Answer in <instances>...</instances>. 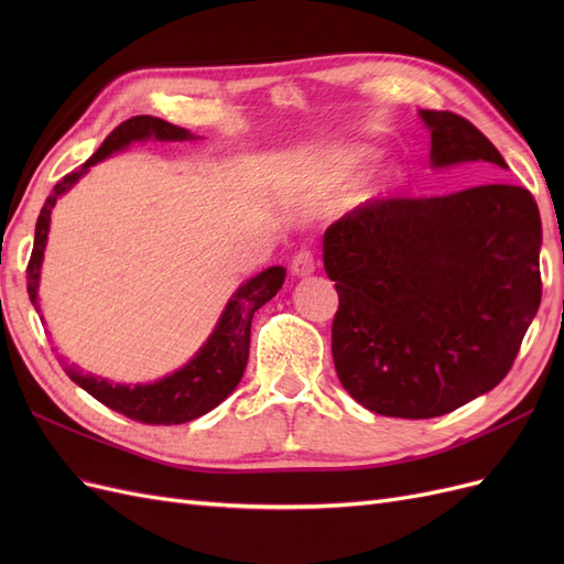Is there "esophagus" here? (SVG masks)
<instances>
[{
	"label": "esophagus",
	"mask_w": 564,
	"mask_h": 564,
	"mask_svg": "<svg viewBox=\"0 0 564 564\" xmlns=\"http://www.w3.org/2000/svg\"><path fill=\"white\" fill-rule=\"evenodd\" d=\"M315 253L313 251H299L292 259V272L296 278H308L315 272Z\"/></svg>",
	"instance_id": "esophagus-1"
}]
</instances>
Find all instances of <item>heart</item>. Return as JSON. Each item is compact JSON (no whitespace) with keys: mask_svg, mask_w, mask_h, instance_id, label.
I'll list each match as a JSON object with an SVG mask.
<instances>
[{"mask_svg":"<svg viewBox=\"0 0 564 564\" xmlns=\"http://www.w3.org/2000/svg\"><path fill=\"white\" fill-rule=\"evenodd\" d=\"M377 160V152H373L371 148H367V145H355V148H348L344 155H340V166L346 169L348 174H360V172H365V169ZM400 181H402V176H400V172L398 169H386V172L381 174V178H379V185H377V193H390L392 187H398L400 185Z\"/></svg>","mask_w":564,"mask_h":564,"instance_id":"heart-1","label":"heart"}]
</instances>
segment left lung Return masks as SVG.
Returning <instances> with one entry per match:
<instances>
[{"mask_svg": "<svg viewBox=\"0 0 564 564\" xmlns=\"http://www.w3.org/2000/svg\"><path fill=\"white\" fill-rule=\"evenodd\" d=\"M431 166L508 169L468 119L419 110ZM541 216L520 185L383 199L324 232L338 381L369 412L433 419L499 386L541 303Z\"/></svg>", "mask_w": 564, "mask_h": 564, "instance_id": "1", "label": "left lung"}]
</instances>
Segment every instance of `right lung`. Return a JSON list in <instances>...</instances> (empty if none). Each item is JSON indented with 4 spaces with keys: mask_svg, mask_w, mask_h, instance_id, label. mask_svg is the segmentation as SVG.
Wrapping results in <instances>:
<instances>
[{
    "mask_svg": "<svg viewBox=\"0 0 564 564\" xmlns=\"http://www.w3.org/2000/svg\"><path fill=\"white\" fill-rule=\"evenodd\" d=\"M195 141L197 135L183 127L169 124L160 117L139 115L119 124L104 141L94 155L82 164L79 172L61 178L44 202L35 228V247L28 263V294L32 305L40 313L37 292L44 249L51 228V212H54L61 195L89 172V166L104 162L115 152L127 150L131 143L141 141ZM286 270L282 265H270L259 275L249 278L245 284L237 286V292L226 303L212 336L204 340V346L187 360L181 369L172 371L169 377L152 383H112L94 373H82L65 365V373L79 388L89 392L91 398L104 402L115 412L124 414L131 421H141L150 425H178L193 419H199L214 406L224 402L240 383L247 360H249V338H251V317L253 313L275 296L284 284Z\"/></svg>",
    "mask_w": 564,
    "mask_h": 564,
    "instance_id": "right-lung-1",
    "label": "right lung"
}]
</instances>
